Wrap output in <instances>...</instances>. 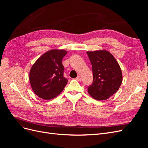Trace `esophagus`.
<instances>
[{
    "instance_id": "esophagus-1",
    "label": "esophagus",
    "mask_w": 148,
    "mask_h": 148,
    "mask_svg": "<svg viewBox=\"0 0 148 148\" xmlns=\"http://www.w3.org/2000/svg\"><path fill=\"white\" fill-rule=\"evenodd\" d=\"M76 79L77 80V81H78V82H81V80H82V77H80V76L79 75V76H78V77L76 78Z\"/></svg>"
}]
</instances>
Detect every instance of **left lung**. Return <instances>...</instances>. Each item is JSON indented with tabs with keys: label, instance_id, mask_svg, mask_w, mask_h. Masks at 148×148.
Returning <instances> with one entry per match:
<instances>
[{
	"label": "left lung",
	"instance_id": "left-lung-1",
	"mask_svg": "<svg viewBox=\"0 0 148 148\" xmlns=\"http://www.w3.org/2000/svg\"><path fill=\"white\" fill-rule=\"evenodd\" d=\"M92 65V84L88 93L97 101L106 100L118 91L122 82V73L118 62L105 49L86 52Z\"/></svg>",
	"mask_w": 148,
	"mask_h": 148
}]
</instances>
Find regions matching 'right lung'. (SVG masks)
<instances>
[{
    "mask_svg": "<svg viewBox=\"0 0 148 148\" xmlns=\"http://www.w3.org/2000/svg\"><path fill=\"white\" fill-rule=\"evenodd\" d=\"M67 51L52 49L39 57L31 66L29 82L34 92L45 100L53 99L64 90L68 80L64 77L62 59Z\"/></svg>",
    "mask_w": 148,
    "mask_h": 148,
    "instance_id": "obj_1",
    "label": "right lung"
}]
</instances>
